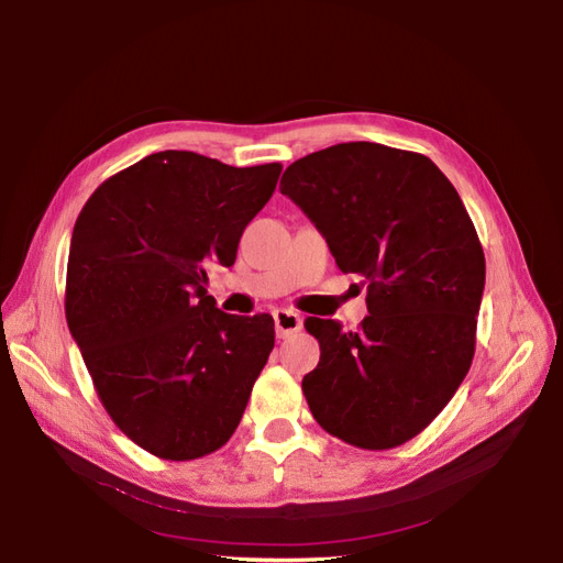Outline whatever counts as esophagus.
Returning a JSON list of instances; mask_svg holds the SVG:
<instances>
[{
  "instance_id": "34e87169",
  "label": "esophagus",
  "mask_w": 563,
  "mask_h": 563,
  "mask_svg": "<svg viewBox=\"0 0 563 563\" xmlns=\"http://www.w3.org/2000/svg\"><path fill=\"white\" fill-rule=\"evenodd\" d=\"M302 329V317L291 310H275V331L279 338H288Z\"/></svg>"
}]
</instances>
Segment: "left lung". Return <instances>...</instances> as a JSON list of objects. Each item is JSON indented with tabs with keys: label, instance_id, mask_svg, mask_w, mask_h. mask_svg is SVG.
Here are the masks:
<instances>
[{
	"label": "left lung",
	"instance_id": "obj_1",
	"mask_svg": "<svg viewBox=\"0 0 563 563\" xmlns=\"http://www.w3.org/2000/svg\"><path fill=\"white\" fill-rule=\"evenodd\" d=\"M282 195L366 284L360 331L308 319L319 364L302 395L329 434L368 451L406 444L467 376L486 261L451 180L418 152L340 143L294 162Z\"/></svg>",
	"mask_w": 563,
	"mask_h": 563
}]
</instances>
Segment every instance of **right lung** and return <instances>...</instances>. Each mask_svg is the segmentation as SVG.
<instances>
[{
  "mask_svg": "<svg viewBox=\"0 0 563 563\" xmlns=\"http://www.w3.org/2000/svg\"><path fill=\"white\" fill-rule=\"evenodd\" d=\"M279 174L164 150L98 185L77 218L67 327L106 411L152 455H209L244 416L275 321L220 312L207 265L234 263Z\"/></svg>",
  "mask_w": 563,
  "mask_h": 563,
  "instance_id": "add662e5",
  "label": "right lung"
}]
</instances>
